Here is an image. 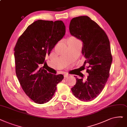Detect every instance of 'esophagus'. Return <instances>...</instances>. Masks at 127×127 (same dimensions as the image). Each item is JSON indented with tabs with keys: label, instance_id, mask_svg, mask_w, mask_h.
Instances as JSON below:
<instances>
[{
	"label": "esophagus",
	"instance_id": "obj_1",
	"mask_svg": "<svg viewBox=\"0 0 127 127\" xmlns=\"http://www.w3.org/2000/svg\"><path fill=\"white\" fill-rule=\"evenodd\" d=\"M64 76L65 78H66V77H67L69 76V74H67V73H65V74H64Z\"/></svg>",
	"mask_w": 127,
	"mask_h": 127
}]
</instances>
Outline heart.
<instances>
[{
  "label": "heart",
  "instance_id": "heart-1",
  "mask_svg": "<svg viewBox=\"0 0 127 127\" xmlns=\"http://www.w3.org/2000/svg\"><path fill=\"white\" fill-rule=\"evenodd\" d=\"M71 41H72V42H78L77 40H76L75 39H74V38H73V37H72V38H71Z\"/></svg>",
  "mask_w": 127,
  "mask_h": 127
}]
</instances>
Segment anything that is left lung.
Masks as SVG:
<instances>
[{
	"label": "left lung",
	"mask_w": 127,
	"mask_h": 127,
	"mask_svg": "<svg viewBox=\"0 0 127 127\" xmlns=\"http://www.w3.org/2000/svg\"><path fill=\"white\" fill-rule=\"evenodd\" d=\"M69 29L71 35L83 42L82 54L86 58L84 66L88 65L89 74L85 82L76 76V84L71 90L80 100L90 101L100 94L109 76L112 61L110 42L104 30L88 16L73 18ZM81 74L79 76L84 77Z\"/></svg>",
	"instance_id": "left-lung-1"
}]
</instances>
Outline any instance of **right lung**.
I'll return each instance as SVG.
<instances>
[{"label":"right lung","mask_w":127,"mask_h":127,"mask_svg":"<svg viewBox=\"0 0 127 127\" xmlns=\"http://www.w3.org/2000/svg\"><path fill=\"white\" fill-rule=\"evenodd\" d=\"M65 33L62 21L38 20L27 27L14 48L16 73L23 91L36 104L52 98L62 74L48 73L45 59Z\"/></svg>","instance_id":"add662e5"}]
</instances>
